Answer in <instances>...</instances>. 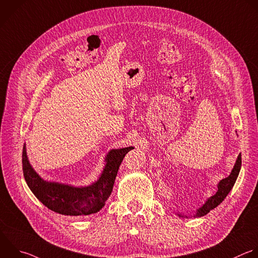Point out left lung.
<instances>
[{"mask_svg":"<svg viewBox=\"0 0 258 258\" xmlns=\"http://www.w3.org/2000/svg\"><path fill=\"white\" fill-rule=\"evenodd\" d=\"M240 169H241V154L238 155L237 157V160L235 162V165L231 171V173L228 177L220 180V182L218 183V190L217 192L210 197L209 199H207V201L205 202V204L199 208L197 211H196V214L191 217L194 218H200V217H203L205 215H207L208 213H210V211L214 210L215 208H217L225 199L226 197L228 196V194L231 191L232 187L234 186L235 182H236V179L239 175V172H240ZM176 215H178L179 217H185V218H188L189 216H186V215H182L180 213H175Z\"/></svg>","mask_w":258,"mask_h":258,"instance_id":"left-lung-1","label":"left lung"}]
</instances>
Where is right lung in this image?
I'll list each match as a JSON object with an SVG mask.
<instances>
[{
    "label": "right lung",
    "mask_w": 258,
    "mask_h": 258,
    "mask_svg": "<svg viewBox=\"0 0 258 258\" xmlns=\"http://www.w3.org/2000/svg\"><path fill=\"white\" fill-rule=\"evenodd\" d=\"M134 147L111 149L105 156L104 167L98 179L86 186L46 181L33 169L24 143L22 166L25 181L33 195L49 210L64 216H88L96 214L110 197L117 171L125 154Z\"/></svg>",
    "instance_id": "add662e5"
}]
</instances>
